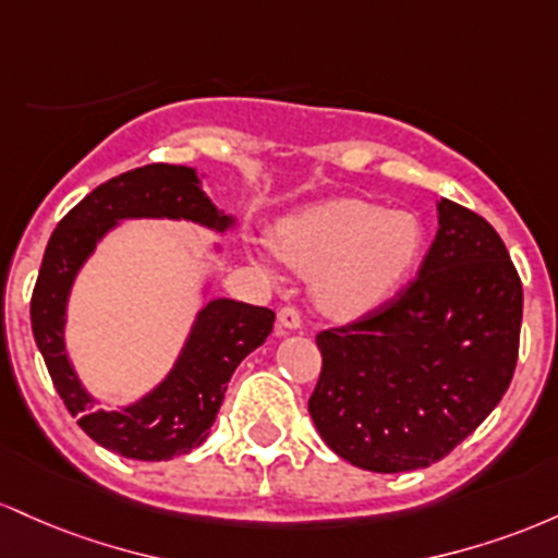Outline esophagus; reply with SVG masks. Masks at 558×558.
<instances>
[{"mask_svg":"<svg viewBox=\"0 0 558 558\" xmlns=\"http://www.w3.org/2000/svg\"><path fill=\"white\" fill-rule=\"evenodd\" d=\"M277 322H279V327L287 331H295L303 327V318H300V311L295 308V305H284V308H279Z\"/></svg>","mask_w":558,"mask_h":558,"instance_id":"obj_1","label":"esophagus"}]
</instances>
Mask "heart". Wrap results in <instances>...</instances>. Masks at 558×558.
<instances>
[{"label": "heart", "instance_id": "1", "mask_svg": "<svg viewBox=\"0 0 558 558\" xmlns=\"http://www.w3.org/2000/svg\"><path fill=\"white\" fill-rule=\"evenodd\" d=\"M422 221L409 210H387L366 199L340 197L287 218L277 250L303 274H313V295L337 318H355L385 303L403 284L422 253ZM253 260L277 274L271 250Z\"/></svg>", "mask_w": 558, "mask_h": 558}]
</instances>
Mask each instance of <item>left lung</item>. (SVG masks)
I'll return each mask as SVG.
<instances>
[{
    "label": "left lung",
    "instance_id": "1",
    "mask_svg": "<svg viewBox=\"0 0 558 558\" xmlns=\"http://www.w3.org/2000/svg\"><path fill=\"white\" fill-rule=\"evenodd\" d=\"M418 277L359 322L316 337L318 435L368 472L424 469L459 446L514 377L522 281L498 231L450 199Z\"/></svg>",
    "mask_w": 558,
    "mask_h": 558
}]
</instances>
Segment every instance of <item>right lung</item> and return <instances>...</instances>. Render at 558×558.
Returning a JSON list of instances; mask_svg holds the SVG:
<instances>
[{"mask_svg":"<svg viewBox=\"0 0 558 558\" xmlns=\"http://www.w3.org/2000/svg\"><path fill=\"white\" fill-rule=\"evenodd\" d=\"M129 218L192 221L216 234L234 227V216L218 210L205 195L195 168L153 162L105 181L49 236L31 298V329L62 403L94 442L126 459L168 461L203 446L231 374L266 342L277 316L271 308L231 298L208 300L197 311L171 372L134 403L99 409L68 355V300L99 242Z\"/></svg>","mask_w":558,"mask_h":558,"instance_id":"obj_1","label":"right lung"}]
</instances>
